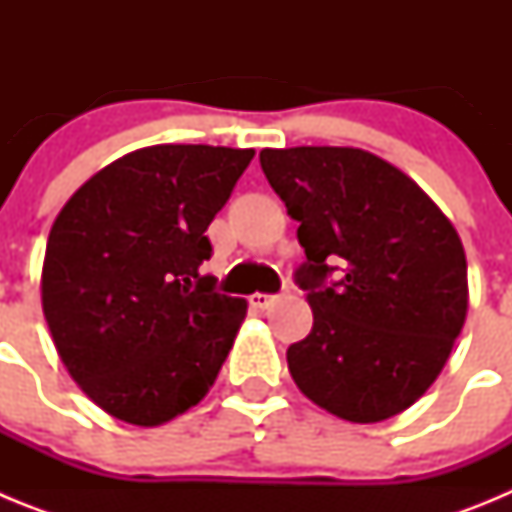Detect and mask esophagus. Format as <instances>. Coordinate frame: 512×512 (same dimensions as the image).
<instances>
[{
    "label": "esophagus",
    "mask_w": 512,
    "mask_h": 512,
    "mask_svg": "<svg viewBox=\"0 0 512 512\" xmlns=\"http://www.w3.org/2000/svg\"><path fill=\"white\" fill-rule=\"evenodd\" d=\"M248 302H251V307H256V310H266V307L277 302V297H274V295H261V292H256V295L248 297Z\"/></svg>",
    "instance_id": "esophagus-1"
}]
</instances>
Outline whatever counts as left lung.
Instances as JSON below:
<instances>
[{
	"label": "left lung",
	"instance_id": "obj_1",
	"mask_svg": "<svg viewBox=\"0 0 512 512\" xmlns=\"http://www.w3.org/2000/svg\"><path fill=\"white\" fill-rule=\"evenodd\" d=\"M261 169L300 223L312 330L287 351L302 395L348 423L408 410L446 366L469 307L467 256L441 207L361 148H264ZM342 266L333 288L322 282Z\"/></svg>",
	"mask_w": 512,
	"mask_h": 512
}]
</instances>
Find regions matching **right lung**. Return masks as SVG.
<instances>
[{
  "instance_id": "obj_1",
  "label": "right lung",
  "mask_w": 512,
  "mask_h": 512,
  "mask_svg": "<svg viewBox=\"0 0 512 512\" xmlns=\"http://www.w3.org/2000/svg\"><path fill=\"white\" fill-rule=\"evenodd\" d=\"M253 148L148 146L104 166L53 220L40 300L71 379L122 423L153 428L205 400L248 302L200 277L207 225Z\"/></svg>"
}]
</instances>
